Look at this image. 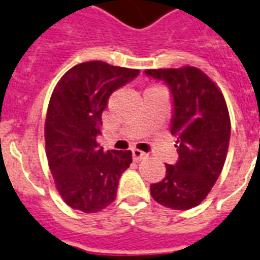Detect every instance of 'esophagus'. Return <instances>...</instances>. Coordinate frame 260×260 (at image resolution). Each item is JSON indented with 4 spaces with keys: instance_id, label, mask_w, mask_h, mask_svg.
I'll return each instance as SVG.
<instances>
[{
    "instance_id": "esophagus-1",
    "label": "esophagus",
    "mask_w": 260,
    "mask_h": 260,
    "mask_svg": "<svg viewBox=\"0 0 260 260\" xmlns=\"http://www.w3.org/2000/svg\"><path fill=\"white\" fill-rule=\"evenodd\" d=\"M132 153H133V158H134V161H141V159H143L147 155L146 153H143V151L140 150V149H133Z\"/></svg>"
}]
</instances>
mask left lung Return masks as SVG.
<instances>
[{"instance_id": "left-lung-1", "label": "left lung", "mask_w": 260, "mask_h": 260, "mask_svg": "<svg viewBox=\"0 0 260 260\" xmlns=\"http://www.w3.org/2000/svg\"><path fill=\"white\" fill-rule=\"evenodd\" d=\"M170 87L174 115L170 133L177 137L178 161L166 164L165 177L151 184L150 194L172 209H190L208 196L227 158L231 120L227 103L208 75L196 67L146 70Z\"/></svg>"}]
</instances>
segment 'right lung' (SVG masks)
Returning a JSON list of instances; mask_svg holds the SVG:
<instances>
[{"label": "right lung", "mask_w": 260, "mask_h": 260, "mask_svg": "<svg viewBox=\"0 0 260 260\" xmlns=\"http://www.w3.org/2000/svg\"><path fill=\"white\" fill-rule=\"evenodd\" d=\"M140 70L86 61L68 70L52 92L45 118V153L57 192L66 204L99 212L117 197L120 174L132 151H103L96 141L102 113L114 91Z\"/></svg>", "instance_id": "add662e5"}]
</instances>
